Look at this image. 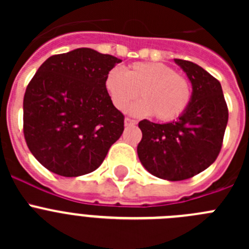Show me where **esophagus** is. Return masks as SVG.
<instances>
[{
	"label": "esophagus",
	"mask_w": 249,
	"mask_h": 249,
	"mask_svg": "<svg viewBox=\"0 0 249 249\" xmlns=\"http://www.w3.org/2000/svg\"><path fill=\"white\" fill-rule=\"evenodd\" d=\"M136 123H137V122H136L135 120H131V118H128V117L124 118V126H126V127H132V126H135Z\"/></svg>",
	"instance_id": "obj_1"
}]
</instances>
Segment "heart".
<instances>
[{
  "label": "heart",
  "instance_id": "b5f03b06",
  "mask_svg": "<svg viewBox=\"0 0 249 249\" xmlns=\"http://www.w3.org/2000/svg\"><path fill=\"white\" fill-rule=\"evenodd\" d=\"M106 89L114 107L120 111L128 109L141 94L143 101L132 107V113L155 114L162 122L179 117L192 97L191 85L186 77L160 62L133 63L126 72L112 68L106 77Z\"/></svg>",
  "mask_w": 249,
  "mask_h": 249
}]
</instances>
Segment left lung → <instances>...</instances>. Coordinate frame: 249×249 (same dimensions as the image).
Instances as JSON below:
<instances>
[{
	"mask_svg": "<svg viewBox=\"0 0 249 249\" xmlns=\"http://www.w3.org/2000/svg\"><path fill=\"white\" fill-rule=\"evenodd\" d=\"M191 85L192 97L176 121H141L138 158L151 175L167 181H183L211 166L221 151L228 122L222 86L201 66L175 58Z\"/></svg>",
	"mask_w": 249,
	"mask_h": 249,
	"instance_id": "8db88e82",
	"label": "left lung"
}]
</instances>
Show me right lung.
<instances>
[{
    "label": "right lung",
    "mask_w": 249,
    "mask_h": 249,
    "mask_svg": "<svg viewBox=\"0 0 249 249\" xmlns=\"http://www.w3.org/2000/svg\"><path fill=\"white\" fill-rule=\"evenodd\" d=\"M122 59L92 48L47 58L23 97V135L43 167L63 177L93 172L123 133L106 77Z\"/></svg>",
    "instance_id": "obj_1"
}]
</instances>
